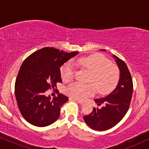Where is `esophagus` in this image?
<instances>
[{
    "instance_id": "obj_1",
    "label": "esophagus",
    "mask_w": 149,
    "mask_h": 149,
    "mask_svg": "<svg viewBox=\"0 0 149 149\" xmlns=\"http://www.w3.org/2000/svg\"><path fill=\"white\" fill-rule=\"evenodd\" d=\"M71 100H74V101H76V102H77L78 103H79V104H83V103H84V102L83 101H81V100H78V99H76V98H74V97H70V98Z\"/></svg>"
}]
</instances>
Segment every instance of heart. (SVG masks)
Returning <instances> with one entry per match:
<instances>
[{
    "label": "heart",
    "instance_id": "1",
    "mask_svg": "<svg viewBox=\"0 0 149 149\" xmlns=\"http://www.w3.org/2000/svg\"><path fill=\"white\" fill-rule=\"evenodd\" d=\"M81 68L90 72L87 79L88 84L74 83L66 89L68 95L74 98L84 100L92 96L95 93L104 94L115 88L119 78V72L115 65L111 64L107 58L101 54H93L83 57L75 62ZM74 65L71 62H67L61 68V76L63 81L69 82L74 78Z\"/></svg>",
    "mask_w": 149,
    "mask_h": 149
}]
</instances>
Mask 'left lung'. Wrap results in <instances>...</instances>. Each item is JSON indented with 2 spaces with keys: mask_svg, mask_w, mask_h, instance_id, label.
Returning <instances> with one entry per match:
<instances>
[{
  "mask_svg": "<svg viewBox=\"0 0 149 149\" xmlns=\"http://www.w3.org/2000/svg\"><path fill=\"white\" fill-rule=\"evenodd\" d=\"M113 57L120 71L117 87L107 96L94 100L98 106L104 104L101 109L93 108L89 115L83 117L87 125L97 131L109 130L123 119L129 109L133 93V82L127 65L115 55Z\"/></svg>",
  "mask_w": 149,
  "mask_h": 149,
  "instance_id": "1",
  "label": "left lung"
}]
</instances>
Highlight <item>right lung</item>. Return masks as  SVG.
I'll use <instances>...</instances> for the list:
<instances>
[{
    "label": "right lung",
    "instance_id": "add662e5",
    "mask_svg": "<svg viewBox=\"0 0 149 149\" xmlns=\"http://www.w3.org/2000/svg\"><path fill=\"white\" fill-rule=\"evenodd\" d=\"M78 54L45 47L24 61L15 81V94L20 113L28 123L45 127L58 119L61 107L68 98L59 93L52 99L45 92L56 87V83L62 82L61 66Z\"/></svg>",
    "mask_w": 149,
    "mask_h": 149
}]
</instances>
